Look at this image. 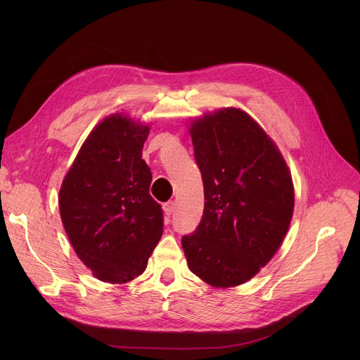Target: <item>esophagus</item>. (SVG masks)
Wrapping results in <instances>:
<instances>
[{"instance_id":"obj_1","label":"esophagus","mask_w":360,"mask_h":360,"mask_svg":"<svg viewBox=\"0 0 360 360\" xmlns=\"http://www.w3.org/2000/svg\"><path fill=\"white\" fill-rule=\"evenodd\" d=\"M174 210H175V202L167 201V202L163 204V212H165V214H166L167 217H170V214L174 213Z\"/></svg>"}]
</instances>
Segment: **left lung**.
<instances>
[{"instance_id":"left-lung-1","label":"left lung","mask_w":360,"mask_h":360,"mask_svg":"<svg viewBox=\"0 0 360 360\" xmlns=\"http://www.w3.org/2000/svg\"><path fill=\"white\" fill-rule=\"evenodd\" d=\"M191 139L204 186V212L182 236L190 270L214 288L252 278L273 258L293 214L289 167L247 112L220 109L193 121Z\"/></svg>"}]
</instances>
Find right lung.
I'll use <instances>...</instances> for the list:
<instances>
[{
	"instance_id": "1",
	"label": "right lung",
	"mask_w": 360,
	"mask_h": 360,
	"mask_svg": "<svg viewBox=\"0 0 360 360\" xmlns=\"http://www.w3.org/2000/svg\"><path fill=\"white\" fill-rule=\"evenodd\" d=\"M150 128L115 113L94 128L64 178L60 213L75 254L102 281L140 276L163 233L141 159Z\"/></svg>"
}]
</instances>
